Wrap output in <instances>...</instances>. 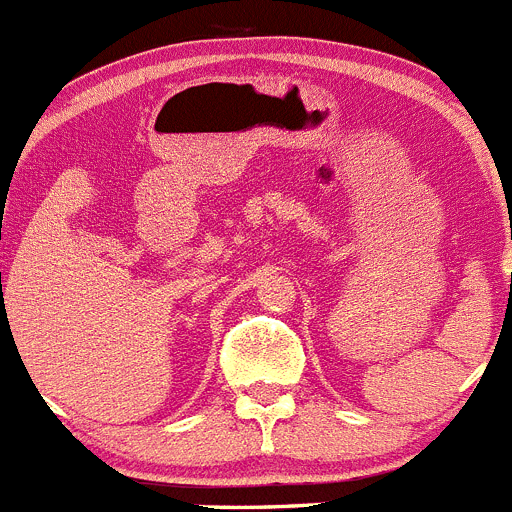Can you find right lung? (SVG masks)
Returning a JSON list of instances; mask_svg holds the SVG:
<instances>
[{"mask_svg":"<svg viewBox=\"0 0 512 512\" xmlns=\"http://www.w3.org/2000/svg\"><path fill=\"white\" fill-rule=\"evenodd\" d=\"M0 281H2V274H0Z\"/></svg>","mask_w":512,"mask_h":512,"instance_id":"1","label":"right lung"}]
</instances>
